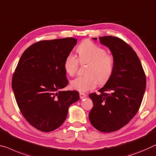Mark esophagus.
<instances>
[{
    "label": "esophagus",
    "mask_w": 156,
    "mask_h": 156,
    "mask_svg": "<svg viewBox=\"0 0 156 156\" xmlns=\"http://www.w3.org/2000/svg\"><path fill=\"white\" fill-rule=\"evenodd\" d=\"M80 97L81 99H83V98H84L86 97V95L84 93H80Z\"/></svg>",
    "instance_id": "34e87169"
}]
</instances>
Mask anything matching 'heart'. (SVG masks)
Returning <instances> with one entry per match:
<instances>
[{"instance_id":"1","label":"heart","mask_w":156,"mask_h":156,"mask_svg":"<svg viewBox=\"0 0 156 156\" xmlns=\"http://www.w3.org/2000/svg\"><path fill=\"white\" fill-rule=\"evenodd\" d=\"M78 57L73 54L67 55L63 67L69 76H73L77 73L80 62L87 65L86 76H79L70 83L71 88L80 92L93 89L97 85L106 83L111 77L114 68V58L107 54L104 48L98 46L90 40H84L76 48Z\"/></svg>"}]
</instances>
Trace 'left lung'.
Returning a JSON list of instances; mask_svg holds the SVG:
<instances>
[{"label": "left lung", "mask_w": 156, "mask_h": 156, "mask_svg": "<svg viewBox=\"0 0 156 156\" xmlns=\"http://www.w3.org/2000/svg\"><path fill=\"white\" fill-rule=\"evenodd\" d=\"M99 38L111 50L114 68L108 81L98 90L100 94L89 95L93 103L89 120L98 130L112 133L127 125L137 113L147 80L140 60L130 45L117 37Z\"/></svg>", "instance_id": "8db88e82"}]
</instances>
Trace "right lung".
Returning a JSON list of instances; mask_svg holds the SVG:
<instances>
[{"label": "right lung", "mask_w": 156, "mask_h": 156, "mask_svg": "<svg viewBox=\"0 0 156 156\" xmlns=\"http://www.w3.org/2000/svg\"><path fill=\"white\" fill-rule=\"evenodd\" d=\"M76 44L73 37L42 40L21 55L12 80L14 97L23 116L42 132L59 128L68 108L80 100L76 90H60L68 84L64 60Z\"/></svg>", "instance_id": "obj_1"}]
</instances>
